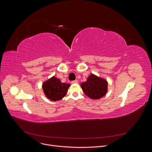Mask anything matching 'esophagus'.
I'll return each mask as SVG.
<instances>
[{"label": "esophagus", "mask_w": 152, "mask_h": 152, "mask_svg": "<svg viewBox=\"0 0 152 152\" xmlns=\"http://www.w3.org/2000/svg\"><path fill=\"white\" fill-rule=\"evenodd\" d=\"M72 83H73V84H77V83H78V81H77V80H73V81L72 82Z\"/></svg>", "instance_id": "obj_1"}]
</instances>
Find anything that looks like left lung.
Wrapping results in <instances>:
<instances>
[{"instance_id":"obj_1","label":"left lung","mask_w":152,"mask_h":152,"mask_svg":"<svg viewBox=\"0 0 152 152\" xmlns=\"http://www.w3.org/2000/svg\"><path fill=\"white\" fill-rule=\"evenodd\" d=\"M107 81L94 74H91L86 81L82 82L80 86L86 96L97 100L104 96L107 91Z\"/></svg>"}]
</instances>
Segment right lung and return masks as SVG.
<instances>
[{
	"instance_id": "1",
	"label": "right lung",
	"mask_w": 152,
	"mask_h": 152,
	"mask_svg": "<svg viewBox=\"0 0 152 152\" xmlns=\"http://www.w3.org/2000/svg\"><path fill=\"white\" fill-rule=\"evenodd\" d=\"M70 84L62 83L59 79L53 76L42 85L46 97L52 101H58L66 95Z\"/></svg>"
}]
</instances>
